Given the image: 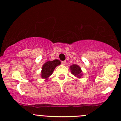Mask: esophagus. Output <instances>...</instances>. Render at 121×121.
Returning a JSON list of instances; mask_svg holds the SVG:
<instances>
[{"label":"esophagus","instance_id":"1","mask_svg":"<svg viewBox=\"0 0 121 121\" xmlns=\"http://www.w3.org/2000/svg\"><path fill=\"white\" fill-rule=\"evenodd\" d=\"M61 64H62V65H65L66 64V61H62L61 62Z\"/></svg>","mask_w":121,"mask_h":121}]
</instances>
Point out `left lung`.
<instances>
[{
  "instance_id": "1",
  "label": "left lung",
  "mask_w": 121,
  "mask_h": 121,
  "mask_svg": "<svg viewBox=\"0 0 121 121\" xmlns=\"http://www.w3.org/2000/svg\"><path fill=\"white\" fill-rule=\"evenodd\" d=\"M69 69L72 74L78 78H81L83 75L82 70L81 69V68L78 65L73 64L72 65L70 66Z\"/></svg>"
}]
</instances>
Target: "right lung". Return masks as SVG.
<instances>
[{"label":"right lung","instance_id":"1","mask_svg":"<svg viewBox=\"0 0 121 121\" xmlns=\"http://www.w3.org/2000/svg\"><path fill=\"white\" fill-rule=\"evenodd\" d=\"M61 64V61L57 59L53 61H48L42 65L41 72V77L45 80H48L49 77L52 74L56 67Z\"/></svg>","mask_w":121,"mask_h":121}]
</instances>
